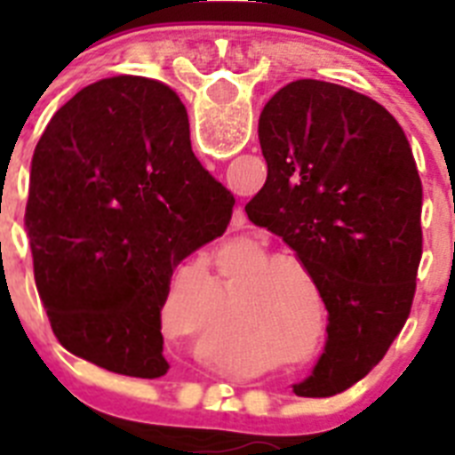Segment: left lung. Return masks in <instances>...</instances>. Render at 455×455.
<instances>
[{"label": "left lung", "mask_w": 455, "mask_h": 455, "mask_svg": "<svg viewBox=\"0 0 455 455\" xmlns=\"http://www.w3.org/2000/svg\"><path fill=\"white\" fill-rule=\"evenodd\" d=\"M268 175L246 204L283 236L328 309V341L299 396H335L376 367L412 307L421 180L401 124L339 84L299 79L259 116Z\"/></svg>", "instance_id": "8db88e82"}]
</instances>
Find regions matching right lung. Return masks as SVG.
<instances>
[{"instance_id":"right-lung-1","label":"right lung","mask_w":455,"mask_h":455,"mask_svg":"<svg viewBox=\"0 0 455 455\" xmlns=\"http://www.w3.org/2000/svg\"><path fill=\"white\" fill-rule=\"evenodd\" d=\"M232 204L166 84L118 75L82 88L40 136L24 214L56 339L107 371L164 376L171 275L223 235Z\"/></svg>"}]
</instances>
